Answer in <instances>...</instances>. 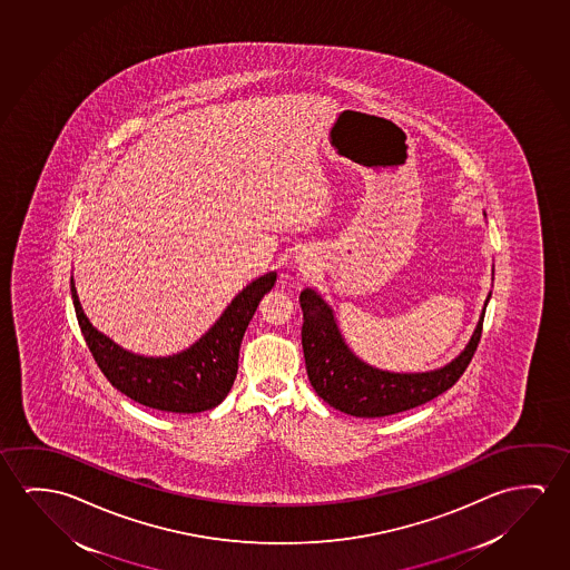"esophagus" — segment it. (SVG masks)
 Here are the masks:
<instances>
[{
    "mask_svg": "<svg viewBox=\"0 0 570 570\" xmlns=\"http://www.w3.org/2000/svg\"><path fill=\"white\" fill-rule=\"evenodd\" d=\"M299 266H302V268H304V271H314V263H312V261H309V258H304V261H302V263H299Z\"/></svg>",
    "mask_w": 570,
    "mask_h": 570,
    "instance_id": "esophagus-1",
    "label": "esophagus"
}]
</instances>
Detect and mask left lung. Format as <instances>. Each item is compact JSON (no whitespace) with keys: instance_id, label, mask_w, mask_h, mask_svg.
Returning a JSON list of instances; mask_svg holds the SVG:
<instances>
[{"instance_id":"1","label":"left lung","mask_w":570,"mask_h":570,"mask_svg":"<svg viewBox=\"0 0 570 570\" xmlns=\"http://www.w3.org/2000/svg\"><path fill=\"white\" fill-rule=\"evenodd\" d=\"M490 298L491 292L483 302L472 337L454 360L430 371L404 373L379 368L361 360L345 342L330 302L316 288H304L299 294V304L304 312L302 347L307 379L325 403L360 419L389 416L429 403L454 385L470 365L473 351L482 337L483 316Z\"/></svg>"}]
</instances>
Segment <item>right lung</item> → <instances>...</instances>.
<instances>
[{
    "mask_svg": "<svg viewBox=\"0 0 570 570\" xmlns=\"http://www.w3.org/2000/svg\"><path fill=\"white\" fill-rule=\"evenodd\" d=\"M276 276L272 271L248 282L197 342L164 357L124 350L97 330L80 306L72 276L70 294L88 350L112 386L149 409L193 414L210 411L225 401L237 377L246 327L264 294L274 288Z\"/></svg>",
    "mask_w": 570,
    "mask_h": 570,
    "instance_id": "right-lung-1",
    "label": "right lung"
}]
</instances>
